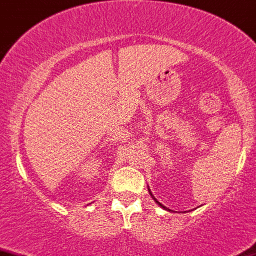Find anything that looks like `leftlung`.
Here are the masks:
<instances>
[{
    "mask_svg": "<svg viewBox=\"0 0 256 256\" xmlns=\"http://www.w3.org/2000/svg\"><path fill=\"white\" fill-rule=\"evenodd\" d=\"M148 190H149V194H150V196H152V198H153V200H154V202H156V204H158V206H160V208H163V209H164V210H168V212H172V210H171V209H168V208H167V206H162V204H160V202H158V200H156V198H154V196H153V194H152V191H150V188H149V186H148Z\"/></svg>",
    "mask_w": 256,
    "mask_h": 256,
    "instance_id": "left-lung-1",
    "label": "left lung"
}]
</instances>
